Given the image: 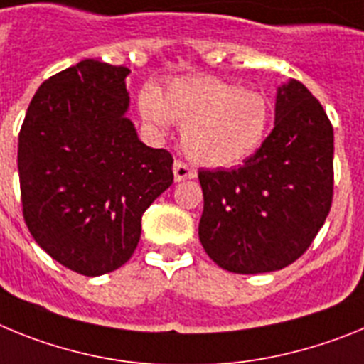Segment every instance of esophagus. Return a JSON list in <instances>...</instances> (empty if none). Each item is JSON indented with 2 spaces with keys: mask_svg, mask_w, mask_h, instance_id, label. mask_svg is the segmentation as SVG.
<instances>
[{
  "mask_svg": "<svg viewBox=\"0 0 364 364\" xmlns=\"http://www.w3.org/2000/svg\"><path fill=\"white\" fill-rule=\"evenodd\" d=\"M196 170L191 168L188 164L183 163V161H176L173 163V179L176 181H185V179H194Z\"/></svg>",
  "mask_w": 364,
  "mask_h": 364,
  "instance_id": "esophagus-1",
  "label": "esophagus"
}]
</instances>
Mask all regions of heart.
<instances>
[{"label": "heart", "mask_w": 364, "mask_h": 364, "mask_svg": "<svg viewBox=\"0 0 364 364\" xmlns=\"http://www.w3.org/2000/svg\"><path fill=\"white\" fill-rule=\"evenodd\" d=\"M139 112L159 129L172 122L183 126V150L208 168L235 166L252 156L271 121L264 95L210 75L178 78L163 95L146 86L139 93Z\"/></svg>", "instance_id": "obj_1"}]
</instances>
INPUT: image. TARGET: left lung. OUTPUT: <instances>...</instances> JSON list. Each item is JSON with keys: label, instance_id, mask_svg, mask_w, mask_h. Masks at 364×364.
Masks as SVG:
<instances>
[{"label": "left lung", "instance_id": "8db88e82", "mask_svg": "<svg viewBox=\"0 0 364 364\" xmlns=\"http://www.w3.org/2000/svg\"><path fill=\"white\" fill-rule=\"evenodd\" d=\"M200 242L230 273L293 264L311 245L333 200V128L308 87H278L274 128L242 166L200 170Z\"/></svg>", "mask_w": 364, "mask_h": 364}]
</instances>
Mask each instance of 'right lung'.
<instances>
[{"label":"right lung","mask_w":364,"mask_h":364,"mask_svg":"<svg viewBox=\"0 0 364 364\" xmlns=\"http://www.w3.org/2000/svg\"><path fill=\"white\" fill-rule=\"evenodd\" d=\"M128 68L87 58L38 87L18 139L25 223L50 258L84 277L132 258L143 214L173 181L172 156L126 117Z\"/></svg>","instance_id":"obj_1"}]
</instances>
